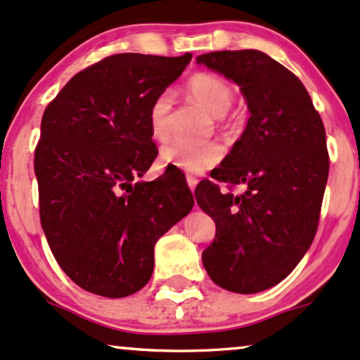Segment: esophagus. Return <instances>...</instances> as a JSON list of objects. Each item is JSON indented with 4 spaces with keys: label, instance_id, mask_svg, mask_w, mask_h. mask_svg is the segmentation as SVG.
<instances>
[{
    "label": "esophagus",
    "instance_id": "esophagus-1",
    "mask_svg": "<svg viewBox=\"0 0 360 360\" xmlns=\"http://www.w3.org/2000/svg\"><path fill=\"white\" fill-rule=\"evenodd\" d=\"M187 184H188V187H190V190H195V187H197V184H198V179L197 176H193V175H187Z\"/></svg>",
    "mask_w": 360,
    "mask_h": 360
}]
</instances>
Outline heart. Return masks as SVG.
Masks as SVG:
<instances>
[{"label":"heart","instance_id":"1","mask_svg":"<svg viewBox=\"0 0 360 360\" xmlns=\"http://www.w3.org/2000/svg\"><path fill=\"white\" fill-rule=\"evenodd\" d=\"M187 93L192 98L207 108L220 122L232 106L233 88L224 78L215 73L200 72L187 79ZM173 96L170 91H162L155 96L148 108V127L153 140L165 141L170 133V112ZM224 146L217 141L205 145H188L175 141L162 150V162L188 173H203L219 165L224 158Z\"/></svg>","mask_w":360,"mask_h":360}]
</instances>
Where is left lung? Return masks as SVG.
<instances>
[{
	"label": "left lung",
	"instance_id": "1",
	"mask_svg": "<svg viewBox=\"0 0 360 360\" xmlns=\"http://www.w3.org/2000/svg\"><path fill=\"white\" fill-rule=\"evenodd\" d=\"M197 61L237 83L250 110L212 175L229 192L212 180L195 188L217 227L203 267L225 290L255 294L283 281L316 237L329 176L326 128L302 82L265 53L212 51ZM235 186L244 192L232 194Z\"/></svg>",
	"mask_w": 360,
	"mask_h": 360
}]
</instances>
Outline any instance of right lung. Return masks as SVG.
I'll return each instance as SVG.
<instances>
[{"label": "right lung", "mask_w": 360, "mask_h": 360, "mask_svg": "<svg viewBox=\"0 0 360 360\" xmlns=\"http://www.w3.org/2000/svg\"><path fill=\"white\" fill-rule=\"evenodd\" d=\"M192 60L120 53L75 75L48 103L34 150L39 220L63 272L120 299L153 272L155 243L192 210L184 173L143 176L158 148L148 108Z\"/></svg>", "instance_id": "1"}]
</instances>
